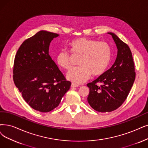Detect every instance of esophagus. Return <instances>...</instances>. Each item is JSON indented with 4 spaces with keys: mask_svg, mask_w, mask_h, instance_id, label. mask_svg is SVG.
Wrapping results in <instances>:
<instances>
[{
    "mask_svg": "<svg viewBox=\"0 0 148 148\" xmlns=\"http://www.w3.org/2000/svg\"><path fill=\"white\" fill-rule=\"evenodd\" d=\"M79 86L78 84H74V83H72V84H71V87H79Z\"/></svg>",
    "mask_w": 148,
    "mask_h": 148,
    "instance_id": "34e87169",
    "label": "esophagus"
}]
</instances>
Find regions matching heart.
<instances>
[{
  "label": "heart",
  "instance_id": "1",
  "mask_svg": "<svg viewBox=\"0 0 148 148\" xmlns=\"http://www.w3.org/2000/svg\"><path fill=\"white\" fill-rule=\"evenodd\" d=\"M70 51L73 56H81L78 67H74L67 73L68 80L81 84L87 81L92 74L102 75L107 69L111 58L110 45L96 39L80 38L69 44ZM72 55L65 50L58 53L56 61L64 69H69L72 66Z\"/></svg>",
  "mask_w": 148,
  "mask_h": 148
}]
</instances>
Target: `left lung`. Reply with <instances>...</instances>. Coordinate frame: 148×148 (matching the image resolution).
Wrapping results in <instances>:
<instances>
[{
	"mask_svg": "<svg viewBox=\"0 0 148 148\" xmlns=\"http://www.w3.org/2000/svg\"><path fill=\"white\" fill-rule=\"evenodd\" d=\"M113 38L117 48L114 64L101 75L88 83L89 94L87 101L99 112L116 110L125 101L135 78L134 63L129 46L114 33H108ZM98 82L102 85L98 86Z\"/></svg>",
	"mask_w": 148,
	"mask_h": 148,
	"instance_id": "1",
	"label": "left lung"
}]
</instances>
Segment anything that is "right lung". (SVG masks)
Instances as JSON below:
<instances>
[{
	"instance_id": "right-lung-1",
	"label": "right lung",
	"mask_w": 148,
	"mask_h": 148,
	"mask_svg": "<svg viewBox=\"0 0 148 148\" xmlns=\"http://www.w3.org/2000/svg\"><path fill=\"white\" fill-rule=\"evenodd\" d=\"M59 36L38 32L22 44L14 59V84L28 104L41 112L58 107L71 86L49 54L51 41Z\"/></svg>"
}]
</instances>
